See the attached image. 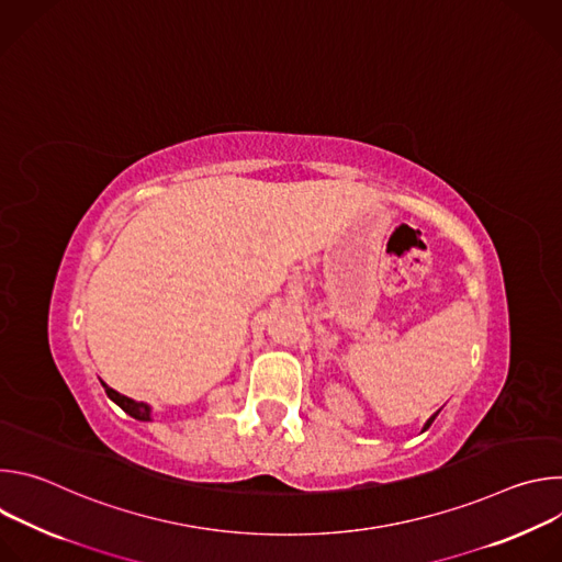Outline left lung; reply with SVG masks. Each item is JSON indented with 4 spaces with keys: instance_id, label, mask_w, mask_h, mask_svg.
Masks as SVG:
<instances>
[{
    "instance_id": "left-lung-1",
    "label": "left lung",
    "mask_w": 562,
    "mask_h": 562,
    "mask_svg": "<svg viewBox=\"0 0 562 562\" xmlns=\"http://www.w3.org/2000/svg\"><path fill=\"white\" fill-rule=\"evenodd\" d=\"M438 414H440V412H436V414H434V416H431V418H429V420H427V423H425V427H423V431H427V429H429V427H431V423H434V420H436V416H438Z\"/></svg>"
}]
</instances>
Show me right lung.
Segmentation results:
<instances>
[{"mask_svg": "<svg viewBox=\"0 0 562 562\" xmlns=\"http://www.w3.org/2000/svg\"><path fill=\"white\" fill-rule=\"evenodd\" d=\"M102 386H104V391H106V395L113 400V403L117 405V407H122L131 418H135V420H150V407L146 405V403H135L133 397H126V395H122V393H117L115 389H111V386H106L104 382H102Z\"/></svg>", "mask_w": 562, "mask_h": 562, "instance_id": "right-lung-1", "label": "right lung"}]
</instances>
